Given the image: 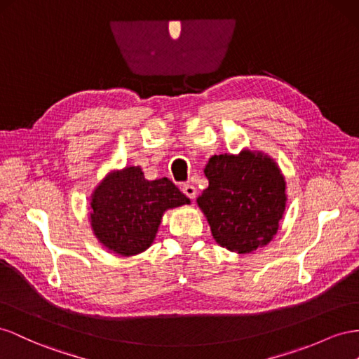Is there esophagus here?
Wrapping results in <instances>:
<instances>
[{
  "instance_id": "esophagus-1",
  "label": "esophagus",
  "mask_w": 359,
  "mask_h": 359,
  "mask_svg": "<svg viewBox=\"0 0 359 359\" xmlns=\"http://www.w3.org/2000/svg\"><path fill=\"white\" fill-rule=\"evenodd\" d=\"M182 191H183V194H185V196L188 197V198H196V196H197V189H196V187L194 185H191V183H187V185H183L182 187Z\"/></svg>"
}]
</instances>
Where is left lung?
Returning a JSON list of instances; mask_svg holds the SVG:
<instances>
[{
    "label": "left lung",
    "instance_id": "left-lung-1",
    "mask_svg": "<svg viewBox=\"0 0 359 359\" xmlns=\"http://www.w3.org/2000/svg\"><path fill=\"white\" fill-rule=\"evenodd\" d=\"M209 187L197 198L215 241L241 254L268 243L285 208V182L268 156L242 151L212 156L204 168Z\"/></svg>",
    "mask_w": 359,
    "mask_h": 359
}]
</instances>
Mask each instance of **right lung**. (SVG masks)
<instances>
[{
    "instance_id": "right-lung-1",
    "label": "right lung",
    "mask_w": 359,
    "mask_h": 359,
    "mask_svg": "<svg viewBox=\"0 0 359 359\" xmlns=\"http://www.w3.org/2000/svg\"><path fill=\"white\" fill-rule=\"evenodd\" d=\"M189 198L168 179L146 180L140 167L111 172L91 198V227L111 251L134 255L156 236L162 213Z\"/></svg>"
}]
</instances>
